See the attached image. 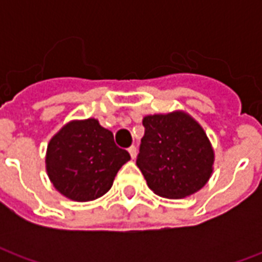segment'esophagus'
Instances as JSON below:
<instances>
[{
  "mask_svg": "<svg viewBox=\"0 0 262 262\" xmlns=\"http://www.w3.org/2000/svg\"><path fill=\"white\" fill-rule=\"evenodd\" d=\"M129 154H130L132 159H135V157H136V154H137L136 146H130V147H129Z\"/></svg>",
  "mask_w": 262,
  "mask_h": 262,
  "instance_id": "esophagus-1",
  "label": "esophagus"
}]
</instances>
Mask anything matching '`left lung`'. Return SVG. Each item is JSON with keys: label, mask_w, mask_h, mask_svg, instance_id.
I'll list each match as a JSON object with an SVG mask.
<instances>
[{"label": "left lung", "mask_w": 262, "mask_h": 262, "mask_svg": "<svg viewBox=\"0 0 262 262\" xmlns=\"http://www.w3.org/2000/svg\"><path fill=\"white\" fill-rule=\"evenodd\" d=\"M136 164L156 195L180 199L209 181L214 154L202 126L185 112L143 118Z\"/></svg>", "instance_id": "left-lung-1"}]
</instances>
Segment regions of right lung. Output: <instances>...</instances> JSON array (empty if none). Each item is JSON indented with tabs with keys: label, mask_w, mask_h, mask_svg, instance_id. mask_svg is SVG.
Wrapping results in <instances>:
<instances>
[{
	"label": "right lung",
	"mask_w": 262,
	"mask_h": 262,
	"mask_svg": "<svg viewBox=\"0 0 262 262\" xmlns=\"http://www.w3.org/2000/svg\"><path fill=\"white\" fill-rule=\"evenodd\" d=\"M130 154L115 144L112 132L97 119L73 120L48 144L46 170L61 195L77 202L94 201L108 192Z\"/></svg>",
	"instance_id": "right-lung-1"
}]
</instances>
